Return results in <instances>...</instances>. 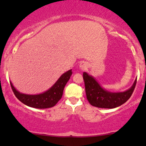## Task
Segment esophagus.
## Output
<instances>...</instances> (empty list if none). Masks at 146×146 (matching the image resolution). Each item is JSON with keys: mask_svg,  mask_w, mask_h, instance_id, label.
Segmentation results:
<instances>
[{"mask_svg": "<svg viewBox=\"0 0 146 146\" xmlns=\"http://www.w3.org/2000/svg\"><path fill=\"white\" fill-rule=\"evenodd\" d=\"M87 66H88V64H87L86 62H82L80 64L79 67H80V70H82V71H84V70L87 68Z\"/></svg>", "mask_w": 146, "mask_h": 146, "instance_id": "obj_1", "label": "esophagus"}]
</instances>
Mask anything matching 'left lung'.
I'll return each mask as SVG.
<instances>
[{
	"label": "left lung",
	"mask_w": 146,
	"mask_h": 146,
	"mask_svg": "<svg viewBox=\"0 0 146 146\" xmlns=\"http://www.w3.org/2000/svg\"><path fill=\"white\" fill-rule=\"evenodd\" d=\"M83 78L88 101L93 106L102 108H114L123 104L131 97L137 83L136 79L128 90L113 93L102 88L97 80L86 72L83 73Z\"/></svg>",
	"instance_id": "left-lung-1"
}]
</instances>
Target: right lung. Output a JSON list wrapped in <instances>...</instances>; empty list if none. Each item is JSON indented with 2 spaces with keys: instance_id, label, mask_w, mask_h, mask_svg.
<instances>
[{
  "instance_id": "1",
  "label": "right lung",
  "mask_w": 146,
  "mask_h": 146,
  "mask_svg": "<svg viewBox=\"0 0 146 146\" xmlns=\"http://www.w3.org/2000/svg\"><path fill=\"white\" fill-rule=\"evenodd\" d=\"M72 75V70L63 73L49 89L44 93L37 95H28L20 93L10 82L14 95L22 103L35 108H48L54 106L62 98L65 85Z\"/></svg>"
}]
</instances>
